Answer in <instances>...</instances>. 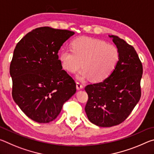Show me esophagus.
<instances>
[{
	"label": "esophagus",
	"instance_id": "esophagus-1",
	"mask_svg": "<svg viewBox=\"0 0 154 154\" xmlns=\"http://www.w3.org/2000/svg\"><path fill=\"white\" fill-rule=\"evenodd\" d=\"M76 86H77V89L78 90L82 89V88H83V85L81 83H79V82H77L76 83Z\"/></svg>",
	"mask_w": 154,
	"mask_h": 154
}]
</instances>
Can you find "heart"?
Returning a JSON list of instances; mask_svg holds the SVG:
<instances>
[{"label": "heart", "mask_w": 154, "mask_h": 154, "mask_svg": "<svg viewBox=\"0 0 154 154\" xmlns=\"http://www.w3.org/2000/svg\"><path fill=\"white\" fill-rule=\"evenodd\" d=\"M71 48L62 51L59 59L69 72H76L82 66L83 70L77 75L80 79L90 77L93 82H102L113 72L119 60L117 47L96 38H75Z\"/></svg>", "instance_id": "obj_1"}]
</instances>
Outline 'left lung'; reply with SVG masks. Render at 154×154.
I'll return each instance as SVG.
<instances>
[{"label": "left lung", "instance_id": "8db88e82", "mask_svg": "<svg viewBox=\"0 0 154 154\" xmlns=\"http://www.w3.org/2000/svg\"><path fill=\"white\" fill-rule=\"evenodd\" d=\"M119 52L113 72L104 81L85 87L88 100L85 107L88 118L100 127H111L123 122L139 103L143 65L132 45L111 35Z\"/></svg>", "mask_w": 154, "mask_h": 154}]
</instances>
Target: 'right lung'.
Segmentation results:
<instances>
[{"instance_id":"right-lung-1","label":"right lung","mask_w":154,"mask_h":154,"mask_svg":"<svg viewBox=\"0 0 154 154\" xmlns=\"http://www.w3.org/2000/svg\"><path fill=\"white\" fill-rule=\"evenodd\" d=\"M75 34L67 30L40 27L26 34L14 49L10 64L12 96L28 118L49 123L76 92L74 79L62 70L58 51Z\"/></svg>"}]
</instances>
